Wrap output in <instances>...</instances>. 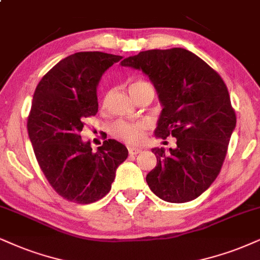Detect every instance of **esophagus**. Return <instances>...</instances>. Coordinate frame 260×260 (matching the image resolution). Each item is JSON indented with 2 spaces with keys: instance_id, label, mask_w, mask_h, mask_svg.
I'll return each mask as SVG.
<instances>
[{
  "instance_id": "1",
  "label": "esophagus",
  "mask_w": 260,
  "mask_h": 260,
  "mask_svg": "<svg viewBox=\"0 0 260 260\" xmlns=\"http://www.w3.org/2000/svg\"><path fill=\"white\" fill-rule=\"evenodd\" d=\"M129 153L131 155H136V154H139V153H141L142 152V149L141 148H135V147H129Z\"/></svg>"
}]
</instances>
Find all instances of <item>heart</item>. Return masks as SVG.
<instances>
[{
    "label": "heart",
    "mask_w": 260,
    "mask_h": 260,
    "mask_svg": "<svg viewBox=\"0 0 260 260\" xmlns=\"http://www.w3.org/2000/svg\"><path fill=\"white\" fill-rule=\"evenodd\" d=\"M146 88H152V85L145 81H136L130 85V92L133 98H135L137 92H140ZM145 127L146 125L142 121L119 120L113 125L112 131H113V135L117 139L130 143V145H135V143L140 142V140L142 139Z\"/></svg>",
    "instance_id": "heart-1"
}]
</instances>
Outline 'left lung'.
<instances>
[{"instance_id": "left-lung-1", "label": "left lung", "mask_w": 260, "mask_h": 260, "mask_svg": "<svg viewBox=\"0 0 260 260\" xmlns=\"http://www.w3.org/2000/svg\"><path fill=\"white\" fill-rule=\"evenodd\" d=\"M121 66L140 70L154 85L162 106L154 135L176 137V148H153L156 166L147 175L150 190L168 203L200 197L218 176L236 115L220 76L183 48L152 49Z\"/></svg>"}]
</instances>
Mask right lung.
Instances as JSON below:
<instances>
[{"mask_svg": "<svg viewBox=\"0 0 260 260\" xmlns=\"http://www.w3.org/2000/svg\"><path fill=\"white\" fill-rule=\"evenodd\" d=\"M120 55L81 52L65 57L38 83L27 119L28 137L38 165L59 195L91 204L111 190L126 147L105 141L94 152L79 133L84 119L98 113V85Z\"/></svg>", "mask_w": 260, "mask_h": 260, "instance_id": "add662e5", "label": "right lung"}]
</instances>
